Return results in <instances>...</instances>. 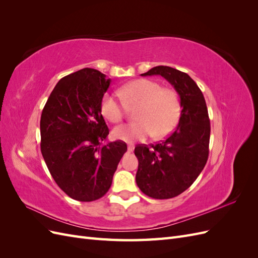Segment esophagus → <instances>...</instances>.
Instances as JSON below:
<instances>
[{"mask_svg": "<svg viewBox=\"0 0 258 258\" xmlns=\"http://www.w3.org/2000/svg\"><path fill=\"white\" fill-rule=\"evenodd\" d=\"M134 148H135L134 145L129 144V145H128V152H134Z\"/></svg>", "mask_w": 258, "mask_h": 258, "instance_id": "34e87169", "label": "esophagus"}]
</instances>
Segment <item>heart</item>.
<instances>
[{
    "label": "heart",
    "instance_id": "obj_1",
    "mask_svg": "<svg viewBox=\"0 0 258 258\" xmlns=\"http://www.w3.org/2000/svg\"><path fill=\"white\" fill-rule=\"evenodd\" d=\"M118 95L127 106H138L135 122L113 129L114 139L127 143L142 141L147 137L162 139L175 128L181 113L177 93L152 80H136L124 85ZM100 111L105 119L119 122L124 115V105L111 93L101 99Z\"/></svg>",
    "mask_w": 258,
    "mask_h": 258
}]
</instances>
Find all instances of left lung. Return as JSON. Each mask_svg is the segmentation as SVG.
<instances>
[{
	"label": "left lung",
	"mask_w": 258,
	"mask_h": 258,
	"mask_svg": "<svg viewBox=\"0 0 258 258\" xmlns=\"http://www.w3.org/2000/svg\"><path fill=\"white\" fill-rule=\"evenodd\" d=\"M141 75H161L181 99V117L171 136L150 147L135 148L139 188L155 199L173 198L196 181L209 157L211 127L206 100L191 77L176 69L159 66Z\"/></svg>",
	"instance_id": "1"
}]
</instances>
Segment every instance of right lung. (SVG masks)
<instances>
[{"instance_id": "add662e5", "label": "right lung", "mask_w": 258, "mask_h": 258, "mask_svg": "<svg viewBox=\"0 0 258 258\" xmlns=\"http://www.w3.org/2000/svg\"><path fill=\"white\" fill-rule=\"evenodd\" d=\"M110 79L85 68L61 79L41 116V152L54 182L69 197L97 200L110 189L117 166L127 152L122 141L106 140L100 111Z\"/></svg>"}]
</instances>
